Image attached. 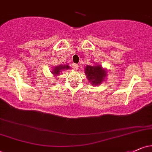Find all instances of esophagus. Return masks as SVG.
Listing matches in <instances>:
<instances>
[{
    "instance_id": "obj_1",
    "label": "esophagus",
    "mask_w": 152,
    "mask_h": 152,
    "mask_svg": "<svg viewBox=\"0 0 152 152\" xmlns=\"http://www.w3.org/2000/svg\"><path fill=\"white\" fill-rule=\"evenodd\" d=\"M78 67H79V66L77 64H72V68L73 70H77Z\"/></svg>"
}]
</instances>
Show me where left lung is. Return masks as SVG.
Listing matches in <instances>:
<instances>
[{"label":"left lung","instance_id":"left-lung-1","mask_svg":"<svg viewBox=\"0 0 152 152\" xmlns=\"http://www.w3.org/2000/svg\"><path fill=\"white\" fill-rule=\"evenodd\" d=\"M84 72L89 82L91 83V85L94 86L102 84L107 76V69L99 64L87 65L85 68Z\"/></svg>","mask_w":152,"mask_h":152}]
</instances>
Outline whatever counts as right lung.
I'll use <instances>...</instances> for the list:
<instances>
[{
  "mask_svg": "<svg viewBox=\"0 0 152 152\" xmlns=\"http://www.w3.org/2000/svg\"><path fill=\"white\" fill-rule=\"evenodd\" d=\"M69 68H70V66H69V64H64V65L61 64V65H59V66H54L53 68H52L50 72L52 73V75H53V76L56 77V76L60 75V74H61V72L63 71V70L69 69Z\"/></svg>",
  "mask_w": 152,
  "mask_h": 152,
  "instance_id": "obj_1",
  "label": "right lung"
}]
</instances>
